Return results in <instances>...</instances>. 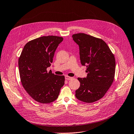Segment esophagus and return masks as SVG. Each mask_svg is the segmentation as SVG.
Returning a JSON list of instances; mask_svg holds the SVG:
<instances>
[{"instance_id": "1", "label": "esophagus", "mask_w": 134, "mask_h": 134, "mask_svg": "<svg viewBox=\"0 0 134 134\" xmlns=\"http://www.w3.org/2000/svg\"><path fill=\"white\" fill-rule=\"evenodd\" d=\"M73 79V77H70V76H66L65 77V79L67 80H71Z\"/></svg>"}]
</instances>
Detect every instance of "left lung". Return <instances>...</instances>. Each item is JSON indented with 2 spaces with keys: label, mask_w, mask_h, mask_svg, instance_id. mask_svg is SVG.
Returning <instances> with one entry per match:
<instances>
[{
  "label": "left lung",
  "mask_w": 134,
  "mask_h": 134,
  "mask_svg": "<svg viewBox=\"0 0 134 134\" xmlns=\"http://www.w3.org/2000/svg\"><path fill=\"white\" fill-rule=\"evenodd\" d=\"M79 46L81 63L86 66L87 76L78 78L80 87L76 91L78 100L87 103L102 98L113 83L115 73V58L109 46L101 39L85 33L72 35Z\"/></svg>",
  "instance_id": "obj_1"
}]
</instances>
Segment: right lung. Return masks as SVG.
Listing matches in <instances>:
<instances>
[{
    "instance_id": "right-lung-1",
    "label": "right lung",
    "mask_w": 134,
    "mask_h": 134,
    "mask_svg": "<svg viewBox=\"0 0 134 134\" xmlns=\"http://www.w3.org/2000/svg\"><path fill=\"white\" fill-rule=\"evenodd\" d=\"M63 38L43 36L28 42L18 60L20 81L24 88L34 100L49 103L58 97L64 84V76L47 72L54 52Z\"/></svg>"
}]
</instances>
